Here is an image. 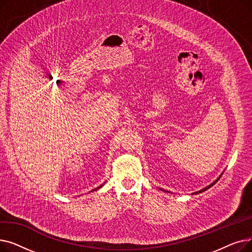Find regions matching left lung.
I'll return each instance as SVG.
<instances>
[{
  "label": "left lung",
  "mask_w": 252,
  "mask_h": 252,
  "mask_svg": "<svg viewBox=\"0 0 252 252\" xmlns=\"http://www.w3.org/2000/svg\"><path fill=\"white\" fill-rule=\"evenodd\" d=\"M220 178H219V179H220ZM217 182H218V180H217V181H216V182H214V183H213V184H210V185H209V186H207V187H205V188H204V189H202V190H200V191H198V192H196V194H197V193H201V192H203V191H205V190H207V189H209V188H210V187H211V186H214V185H215V184H216V183H217Z\"/></svg>",
  "instance_id": "1"
}]
</instances>
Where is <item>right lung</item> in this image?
I'll return each mask as SVG.
<instances>
[{
	"instance_id": "1",
	"label": "right lung",
	"mask_w": 252,
	"mask_h": 252,
	"mask_svg": "<svg viewBox=\"0 0 252 252\" xmlns=\"http://www.w3.org/2000/svg\"><path fill=\"white\" fill-rule=\"evenodd\" d=\"M101 187H102V185H101V186H100V187H98L97 189H95V190H98V189H99V188H101Z\"/></svg>"
}]
</instances>
